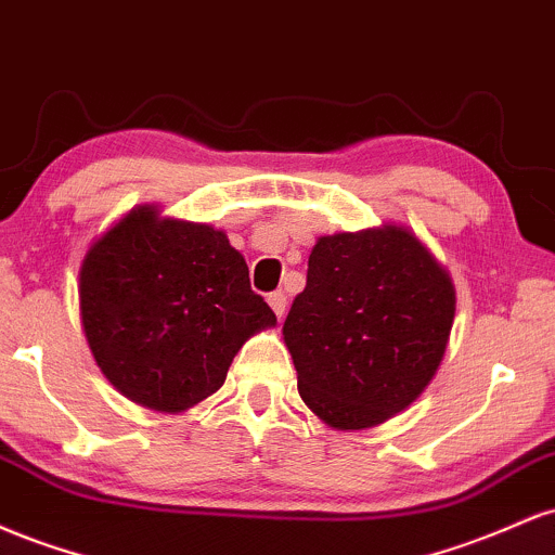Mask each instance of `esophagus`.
Wrapping results in <instances>:
<instances>
[{
  "label": "esophagus",
  "instance_id": "obj_1",
  "mask_svg": "<svg viewBox=\"0 0 555 555\" xmlns=\"http://www.w3.org/2000/svg\"><path fill=\"white\" fill-rule=\"evenodd\" d=\"M269 305H271V310L273 313H276L279 318L284 315V310H286V295L282 289H276V292H271L269 295Z\"/></svg>",
  "mask_w": 555,
  "mask_h": 555
}]
</instances>
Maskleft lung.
<instances>
[{
    "label": "left lung",
    "mask_w": 555,
    "mask_h": 555,
    "mask_svg": "<svg viewBox=\"0 0 555 555\" xmlns=\"http://www.w3.org/2000/svg\"><path fill=\"white\" fill-rule=\"evenodd\" d=\"M454 313L449 271L406 227L318 237L282 328L299 397L328 428L386 423L441 367Z\"/></svg>",
    "instance_id": "obj_1"
}]
</instances>
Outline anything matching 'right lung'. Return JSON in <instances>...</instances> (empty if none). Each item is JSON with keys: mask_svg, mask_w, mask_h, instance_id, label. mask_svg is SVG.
<instances>
[{"mask_svg": "<svg viewBox=\"0 0 555 555\" xmlns=\"http://www.w3.org/2000/svg\"><path fill=\"white\" fill-rule=\"evenodd\" d=\"M78 295L82 334L106 380L169 415L219 391L242 344L276 326L221 229L149 203L88 247Z\"/></svg>", "mask_w": 555, "mask_h": 555, "instance_id": "1", "label": "right lung"}]
</instances>
